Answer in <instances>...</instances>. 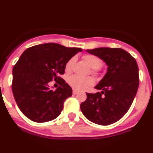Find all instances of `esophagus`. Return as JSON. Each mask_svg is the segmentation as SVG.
Segmentation results:
<instances>
[{
    "label": "esophagus",
    "mask_w": 153,
    "mask_h": 153,
    "mask_svg": "<svg viewBox=\"0 0 153 153\" xmlns=\"http://www.w3.org/2000/svg\"><path fill=\"white\" fill-rule=\"evenodd\" d=\"M78 93V91H75V90H73V91H72V94H77Z\"/></svg>",
    "instance_id": "34e87169"
}]
</instances>
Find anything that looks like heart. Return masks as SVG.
<instances>
[{
  "instance_id": "b5f03b06",
  "label": "heart",
  "mask_w": 153,
  "mask_h": 153,
  "mask_svg": "<svg viewBox=\"0 0 153 153\" xmlns=\"http://www.w3.org/2000/svg\"><path fill=\"white\" fill-rule=\"evenodd\" d=\"M83 59L86 62V63L91 68H93V73L96 74V75L99 74L100 71V67L102 65V59L99 56L94 55V54L87 53L83 56ZM76 56H74L67 61L65 66V72H72V68H73L75 62H76ZM67 81H68V84L70 86L72 87L73 89L77 90V91L85 90V88L92 86L94 84V78H91V77H81L76 75H71V76L68 77Z\"/></svg>"
}]
</instances>
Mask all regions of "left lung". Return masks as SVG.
Returning a JSON list of instances; mask_svg holds the SVG:
<instances>
[{
    "label": "left lung",
    "mask_w": 153,
    "mask_h": 153,
    "mask_svg": "<svg viewBox=\"0 0 153 153\" xmlns=\"http://www.w3.org/2000/svg\"><path fill=\"white\" fill-rule=\"evenodd\" d=\"M99 56L108 65L107 72L95 87L101 92L87 94L81 110L91 122L109 125L126 114L136 96L139 86V72L136 60L121 48H100L87 50Z\"/></svg>",
    "instance_id": "8db88e82"
}]
</instances>
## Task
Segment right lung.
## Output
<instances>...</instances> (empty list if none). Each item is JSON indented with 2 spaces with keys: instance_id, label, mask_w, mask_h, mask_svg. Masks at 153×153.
<instances>
[{
  "instance_id": "obj_1",
  "label": "right lung",
  "mask_w": 153,
  "mask_h": 153,
  "mask_svg": "<svg viewBox=\"0 0 153 153\" xmlns=\"http://www.w3.org/2000/svg\"><path fill=\"white\" fill-rule=\"evenodd\" d=\"M82 50L55 43L25 50L13 68L12 91L21 112L35 122H46L59 115L63 102L72 95V88L59 76L65 73L67 61ZM59 79L53 91L49 83Z\"/></svg>"
}]
</instances>
